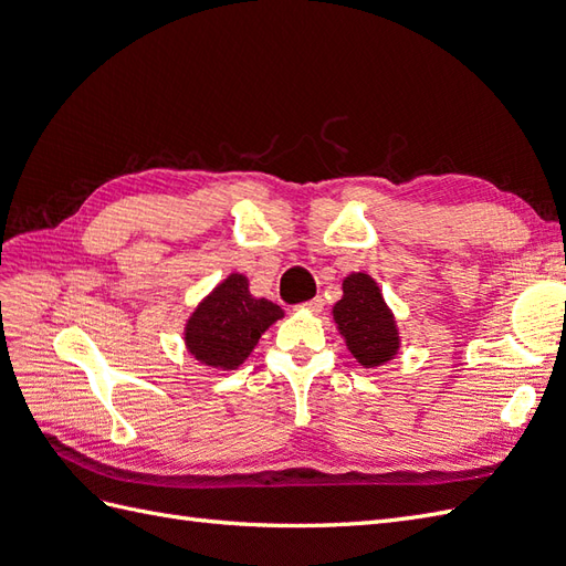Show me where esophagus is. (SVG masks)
<instances>
[{"mask_svg":"<svg viewBox=\"0 0 566 566\" xmlns=\"http://www.w3.org/2000/svg\"><path fill=\"white\" fill-rule=\"evenodd\" d=\"M321 310H323V300H321V297H316V300H312V302H306V304H304V312L318 314Z\"/></svg>","mask_w":566,"mask_h":566,"instance_id":"1","label":"esophagus"}]
</instances>
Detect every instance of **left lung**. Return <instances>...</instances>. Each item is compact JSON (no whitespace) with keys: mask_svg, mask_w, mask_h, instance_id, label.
Here are the masks:
<instances>
[{"mask_svg":"<svg viewBox=\"0 0 566 566\" xmlns=\"http://www.w3.org/2000/svg\"><path fill=\"white\" fill-rule=\"evenodd\" d=\"M333 323L358 366L380 368L401 352L397 316L370 273L352 271L342 281V300L333 306Z\"/></svg>","mask_w":566,"mask_h":566,"instance_id":"obj_1","label":"left lung"}]
</instances>
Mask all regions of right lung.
I'll return each instance as SVG.
<instances>
[{
	"instance_id": "add662e5",
	"label": "right lung",
	"mask_w": 566,
	"mask_h": 566,
	"mask_svg": "<svg viewBox=\"0 0 566 566\" xmlns=\"http://www.w3.org/2000/svg\"><path fill=\"white\" fill-rule=\"evenodd\" d=\"M285 312L266 297L250 293L245 273L231 271L205 295L184 323V347L200 366L235 370L245 364L260 337Z\"/></svg>"
}]
</instances>
